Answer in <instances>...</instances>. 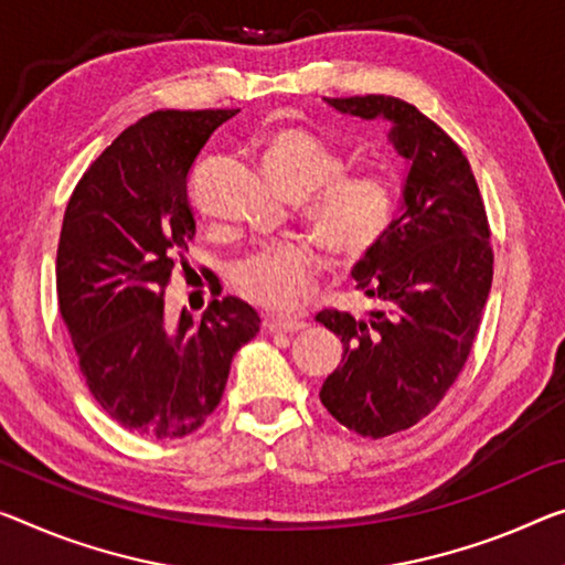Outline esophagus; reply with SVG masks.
Masks as SVG:
<instances>
[{
  "instance_id": "esophagus-1",
  "label": "esophagus",
  "mask_w": 565,
  "mask_h": 565,
  "mask_svg": "<svg viewBox=\"0 0 565 565\" xmlns=\"http://www.w3.org/2000/svg\"><path fill=\"white\" fill-rule=\"evenodd\" d=\"M265 328L270 333H300L306 331L308 323L306 320H282V318H267Z\"/></svg>"
}]
</instances>
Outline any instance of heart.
I'll return each mask as SVG.
<instances>
[{
	"label": "heart",
	"instance_id": "b5f03b06",
	"mask_svg": "<svg viewBox=\"0 0 565 565\" xmlns=\"http://www.w3.org/2000/svg\"><path fill=\"white\" fill-rule=\"evenodd\" d=\"M265 169L290 196L320 245L341 263L366 257L392 230L396 192L384 171H343V156L298 126H280L259 141ZM320 257L310 242L259 247L232 267L242 298L273 312H295L316 288Z\"/></svg>",
	"mask_w": 565,
	"mask_h": 565
}]
</instances>
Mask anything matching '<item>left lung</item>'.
Masks as SVG:
<instances>
[{"mask_svg": "<svg viewBox=\"0 0 565 565\" xmlns=\"http://www.w3.org/2000/svg\"><path fill=\"white\" fill-rule=\"evenodd\" d=\"M326 103L388 120V141L409 161L402 214L353 267L355 290L376 308L366 318L335 308L316 316L343 343L320 402L343 427L381 439L431 414L465 369L492 285L490 224L467 156L412 103L394 95Z\"/></svg>", "mask_w": 565, "mask_h": 565, "instance_id": "8db88e82", "label": "left lung"}]
</instances>
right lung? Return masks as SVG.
<instances>
[{
	"mask_svg": "<svg viewBox=\"0 0 565 565\" xmlns=\"http://www.w3.org/2000/svg\"><path fill=\"white\" fill-rule=\"evenodd\" d=\"M234 113L136 120L77 181L60 230L57 302L77 366L103 412L149 439L202 427L222 402L232 355L259 331L257 312L232 295L214 298L199 323L186 310L177 328L163 318V292L196 232L189 171Z\"/></svg>",
	"mask_w": 565,
	"mask_h": 565,
	"instance_id": "1",
	"label": "right lung"
}]
</instances>
